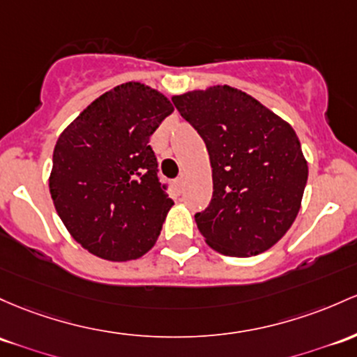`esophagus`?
Wrapping results in <instances>:
<instances>
[{
	"instance_id": "obj_1",
	"label": "esophagus",
	"mask_w": 357,
	"mask_h": 357,
	"mask_svg": "<svg viewBox=\"0 0 357 357\" xmlns=\"http://www.w3.org/2000/svg\"><path fill=\"white\" fill-rule=\"evenodd\" d=\"M174 186H176V190H178V191L183 190V178H181V176L174 179Z\"/></svg>"
}]
</instances>
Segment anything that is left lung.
Instances as JSON below:
<instances>
[{"label":"left lung","instance_id":"8db88e82","mask_svg":"<svg viewBox=\"0 0 357 357\" xmlns=\"http://www.w3.org/2000/svg\"><path fill=\"white\" fill-rule=\"evenodd\" d=\"M210 155L213 195L195 215L206 244L248 257L273 248L295 222L308 166L291 125L232 86L172 96Z\"/></svg>","mask_w":357,"mask_h":357}]
</instances>
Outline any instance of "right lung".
Instances as JSON below:
<instances>
[{
	"label": "right lung",
	"instance_id": "1",
	"mask_svg": "<svg viewBox=\"0 0 357 357\" xmlns=\"http://www.w3.org/2000/svg\"><path fill=\"white\" fill-rule=\"evenodd\" d=\"M172 112L159 91L125 83L59 137L49 179L54 206L74 241L101 259H137L158 241L174 203L149 140Z\"/></svg>",
	"mask_w": 357,
	"mask_h": 357
}]
</instances>
